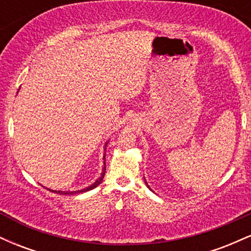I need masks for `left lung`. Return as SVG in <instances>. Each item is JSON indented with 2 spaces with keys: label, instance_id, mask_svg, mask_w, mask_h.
I'll list each match as a JSON object with an SVG mask.
<instances>
[{
  "label": "left lung",
  "instance_id": "obj_1",
  "mask_svg": "<svg viewBox=\"0 0 251 251\" xmlns=\"http://www.w3.org/2000/svg\"><path fill=\"white\" fill-rule=\"evenodd\" d=\"M145 183H146V180H145ZM146 185H148V183H146ZM148 188H149V185H148Z\"/></svg>",
  "mask_w": 251,
  "mask_h": 251
}]
</instances>
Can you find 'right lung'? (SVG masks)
<instances>
[{
  "mask_svg": "<svg viewBox=\"0 0 251 251\" xmlns=\"http://www.w3.org/2000/svg\"><path fill=\"white\" fill-rule=\"evenodd\" d=\"M107 143L105 144V150H106V146H107ZM105 155H106V153H105ZM105 155H103V159H105ZM105 165H106V164H105V162H103V168H102L101 176H100V177L98 178V179L94 181V183L92 184V185L87 186V188H85V189H82V190H77V191H56V190H50V189H48V190H50V191L56 192V194H60V195H75V194H81V192L89 191V190H93L94 188H97V186L99 185V184H101L103 177H105V172H106V166Z\"/></svg>",
  "mask_w": 251,
  "mask_h": 251,
  "instance_id": "right-lung-1",
  "label": "right lung"
}]
</instances>
